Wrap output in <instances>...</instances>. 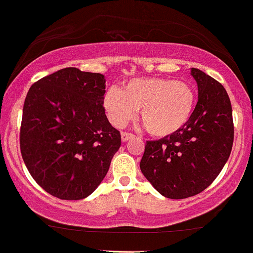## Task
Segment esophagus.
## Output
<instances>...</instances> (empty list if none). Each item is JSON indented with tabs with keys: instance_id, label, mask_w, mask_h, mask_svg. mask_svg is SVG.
Masks as SVG:
<instances>
[{
	"instance_id": "obj_1",
	"label": "esophagus",
	"mask_w": 253,
	"mask_h": 253,
	"mask_svg": "<svg viewBox=\"0 0 253 253\" xmlns=\"http://www.w3.org/2000/svg\"><path fill=\"white\" fill-rule=\"evenodd\" d=\"M133 134H130V133H127V132H123L121 133V140L124 141V143H126V141H128V140H130V139L133 138Z\"/></svg>"
}]
</instances>
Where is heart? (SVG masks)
Here are the masks:
<instances>
[{
	"instance_id": "1",
	"label": "heart",
	"mask_w": 253,
	"mask_h": 253,
	"mask_svg": "<svg viewBox=\"0 0 253 253\" xmlns=\"http://www.w3.org/2000/svg\"><path fill=\"white\" fill-rule=\"evenodd\" d=\"M196 103L195 90L187 82L162 77L133 78L123 90L112 86L102 106L109 123L125 127L140 109V119L150 134L167 138L189 123Z\"/></svg>"
}]
</instances>
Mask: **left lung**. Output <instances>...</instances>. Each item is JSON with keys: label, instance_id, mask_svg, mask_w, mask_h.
I'll use <instances>...</instances> for the list:
<instances>
[{"label": "left lung", "instance_id": "left-lung-1", "mask_svg": "<svg viewBox=\"0 0 253 253\" xmlns=\"http://www.w3.org/2000/svg\"><path fill=\"white\" fill-rule=\"evenodd\" d=\"M199 98L189 123L176 134L146 141L143 175L168 199L201 193L221 172L233 145L232 106L226 90L199 69H190Z\"/></svg>", "mask_w": 253, "mask_h": 253}]
</instances>
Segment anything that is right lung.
Here are the masks:
<instances>
[{
    "mask_svg": "<svg viewBox=\"0 0 253 253\" xmlns=\"http://www.w3.org/2000/svg\"><path fill=\"white\" fill-rule=\"evenodd\" d=\"M101 74L65 68L31 86L22 112L20 149L31 176L62 200H82L103 181L121 135L109 124Z\"/></svg>",
    "mask_w": 253,
    "mask_h": 253,
    "instance_id": "obj_1",
    "label": "right lung"
}]
</instances>
